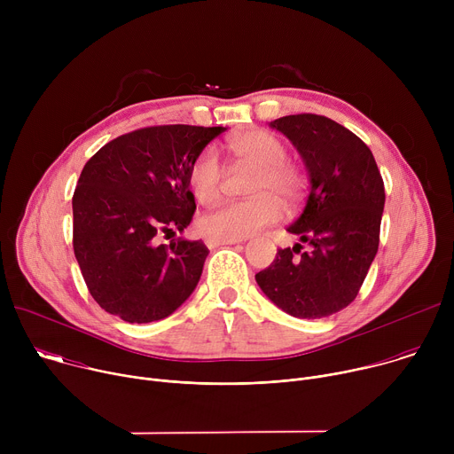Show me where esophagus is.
I'll use <instances>...</instances> for the list:
<instances>
[{
  "instance_id": "obj_1",
  "label": "esophagus",
  "mask_w": 454,
  "mask_h": 454,
  "mask_svg": "<svg viewBox=\"0 0 454 454\" xmlns=\"http://www.w3.org/2000/svg\"><path fill=\"white\" fill-rule=\"evenodd\" d=\"M240 240L242 239H214V237H208V239H205V244L208 247H217V246H223V244H237Z\"/></svg>"
}]
</instances>
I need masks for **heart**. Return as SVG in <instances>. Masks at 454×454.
Returning <instances> with one entry per match:
<instances>
[{
    "mask_svg": "<svg viewBox=\"0 0 454 454\" xmlns=\"http://www.w3.org/2000/svg\"><path fill=\"white\" fill-rule=\"evenodd\" d=\"M230 151L244 167L253 168L246 192L249 200L231 201L207 212L198 226L214 239H244L273 224L282 207H294L305 192V172L287 160V145L264 129H249L230 140ZM224 170L217 151L205 147L188 170V183L201 205L219 200Z\"/></svg>",
    "mask_w": 454,
    "mask_h": 454,
    "instance_id": "1",
    "label": "heart"
}]
</instances>
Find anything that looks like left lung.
Instances as JSON below:
<instances>
[{
    "label": "left lung",
    "instance_id": "8db88e82",
    "mask_svg": "<svg viewBox=\"0 0 454 454\" xmlns=\"http://www.w3.org/2000/svg\"><path fill=\"white\" fill-rule=\"evenodd\" d=\"M298 149L309 172L300 235L278 249L254 280L294 317H327L354 301L379 247L384 183L372 151L341 123L321 114H289L270 123Z\"/></svg>",
    "mask_w": 454,
    "mask_h": 454
}]
</instances>
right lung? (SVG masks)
Returning <instances> with one entry per match:
<instances>
[{
  "mask_svg": "<svg viewBox=\"0 0 454 454\" xmlns=\"http://www.w3.org/2000/svg\"><path fill=\"white\" fill-rule=\"evenodd\" d=\"M226 127L154 125L106 144L74 192V251L95 301L127 323L170 316L196 289L208 247L161 235L196 212L188 170Z\"/></svg>",
  "mask_w": 454,
  "mask_h": 454,
  "instance_id": "obj_1",
  "label": "right lung"
}]
</instances>
